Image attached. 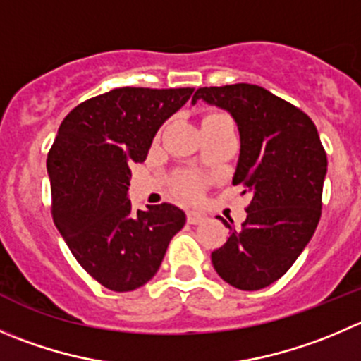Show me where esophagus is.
<instances>
[{
    "label": "esophagus",
    "mask_w": 361,
    "mask_h": 361,
    "mask_svg": "<svg viewBox=\"0 0 361 361\" xmlns=\"http://www.w3.org/2000/svg\"><path fill=\"white\" fill-rule=\"evenodd\" d=\"M206 220V215L199 212H188L187 215V222L192 224V226H197V224H202Z\"/></svg>",
    "instance_id": "1"
}]
</instances>
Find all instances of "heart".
<instances>
[{
    "mask_svg": "<svg viewBox=\"0 0 361 361\" xmlns=\"http://www.w3.org/2000/svg\"><path fill=\"white\" fill-rule=\"evenodd\" d=\"M180 188L183 194L195 195L199 192V183L194 180V178H185V180L180 183Z\"/></svg>",
    "mask_w": 361,
    "mask_h": 361,
    "instance_id": "1",
    "label": "heart"
}]
</instances>
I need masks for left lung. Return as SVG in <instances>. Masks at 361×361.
<instances>
[{"instance_id": "8db88e82", "label": "left lung", "mask_w": 361, "mask_h": 361, "mask_svg": "<svg viewBox=\"0 0 361 361\" xmlns=\"http://www.w3.org/2000/svg\"><path fill=\"white\" fill-rule=\"evenodd\" d=\"M227 111L240 130L233 185L250 197L247 219L212 252L220 279L241 291L274 284L314 236L328 160L316 125L298 107L255 84L199 87L192 104ZM229 227V224L216 216Z\"/></svg>"}]
</instances>
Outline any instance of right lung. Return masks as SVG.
Listing matches in <instances>:
<instances>
[{
  "instance_id": "obj_1",
  "label": "right lung",
  "mask_w": 361,
  "mask_h": 361,
  "mask_svg": "<svg viewBox=\"0 0 361 361\" xmlns=\"http://www.w3.org/2000/svg\"><path fill=\"white\" fill-rule=\"evenodd\" d=\"M194 87H116L79 104L47 157L52 220L80 266L104 288L134 291L159 271L187 215L164 202L134 209L132 162H145L159 128Z\"/></svg>"
}]
</instances>
